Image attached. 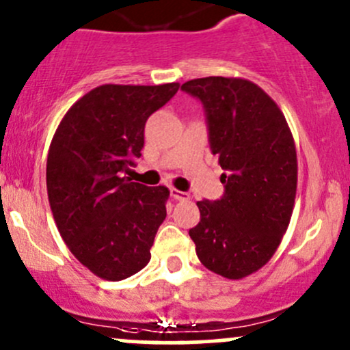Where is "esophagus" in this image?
<instances>
[{
  "label": "esophagus",
  "instance_id": "34e87169",
  "mask_svg": "<svg viewBox=\"0 0 350 350\" xmlns=\"http://www.w3.org/2000/svg\"><path fill=\"white\" fill-rule=\"evenodd\" d=\"M170 193H172V198H174V200H178V202H185L190 198V195L187 193V191H180L176 189H172Z\"/></svg>",
  "mask_w": 350,
  "mask_h": 350
}]
</instances>
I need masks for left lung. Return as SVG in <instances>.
<instances>
[{"instance_id": "1", "label": "left lung", "mask_w": 350, "mask_h": 350, "mask_svg": "<svg viewBox=\"0 0 350 350\" xmlns=\"http://www.w3.org/2000/svg\"><path fill=\"white\" fill-rule=\"evenodd\" d=\"M182 90L204 103L225 185L220 200L197 202L200 221L189 234L206 269L243 279L272 258L287 232L297 191L294 137L275 101L249 80L195 78Z\"/></svg>"}]
</instances>
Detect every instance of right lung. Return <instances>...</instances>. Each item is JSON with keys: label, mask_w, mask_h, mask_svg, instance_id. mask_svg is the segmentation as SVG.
Returning a JSON list of instances; mask_svg holds the SVG:
<instances>
[{"label": "right lung", "mask_w": 350, "mask_h": 350, "mask_svg": "<svg viewBox=\"0 0 350 350\" xmlns=\"http://www.w3.org/2000/svg\"><path fill=\"white\" fill-rule=\"evenodd\" d=\"M178 88L96 86L55 131L46 161L53 219L71 254L100 279H129L152 257L170 190L131 182L125 174L142 157L148 116Z\"/></svg>", "instance_id": "1"}]
</instances>
